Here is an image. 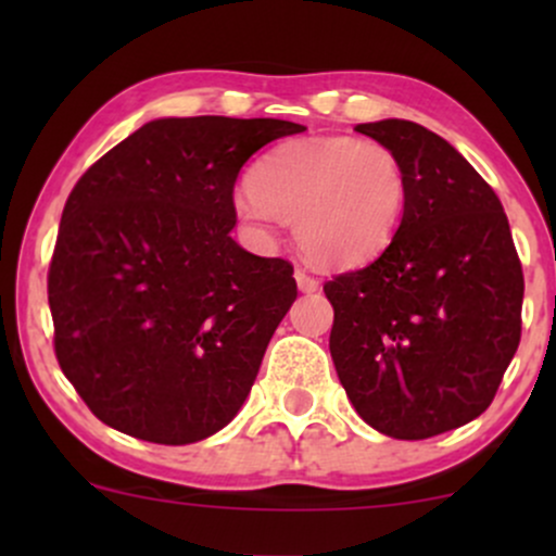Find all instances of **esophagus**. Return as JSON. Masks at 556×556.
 <instances>
[{
	"label": "esophagus",
	"mask_w": 556,
	"mask_h": 556,
	"mask_svg": "<svg viewBox=\"0 0 556 556\" xmlns=\"http://www.w3.org/2000/svg\"><path fill=\"white\" fill-rule=\"evenodd\" d=\"M295 282L300 287V292H316L318 290V279L311 277V274L303 269L295 271Z\"/></svg>",
	"instance_id": "34e87169"
}]
</instances>
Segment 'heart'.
Wrapping results in <instances>:
<instances>
[{
    "mask_svg": "<svg viewBox=\"0 0 556 556\" xmlns=\"http://www.w3.org/2000/svg\"><path fill=\"white\" fill-rule=\"evenodd\" d=\"M407 201L400 156L371 138L287 140L235 193V212L258 238L292 222L303 253L321 266H358L389 245Z\"/></svg>",
    "mask_w": 556,
    "mask_h": 556,
    "instance_id": "heart-1",
    "label": "heart"
}]
</instances>
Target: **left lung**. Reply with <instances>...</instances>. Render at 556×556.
Masks as SVG:
<instances>
[{
    "label": "left lung",
    "mask_w": 556,
    "mask_h": 556,
    "mask_svg": "<svg viewBox=\"0 0 556 556\" xmlns=\"http://www.w3.org/2000/svg\"><path fill=\"white\" fill-rule=\"evenodd\" d=\"M407 175L379 258L324 285L329 350L358 416L429 439L481 416L520 344L522 269L500 198L455 146L410 119L358 125Z\"/></svg>",
    "instance_id": "8db88e82"
}]
</instances>
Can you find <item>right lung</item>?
Listing matches in <instances>:
<instances>
[{
  "instance_id": "right-lung-1",
  "label": "right lung",
  "mask_w": 556,
  "mask_h": 556,
  "mask_svg": "<svg viewBox=\"0 0 556 556\" xmlns=\"http://www.w3.org/2000/svg\"><path fill=\"white\" fill-rule=\"evenodd\" d=\"M305 127L162 117L106 151L70 193L49 308L62 374L99 420L193 444L238 416L298 285L232 240L242 164Z\"/></svg>"
}]
</instances>
